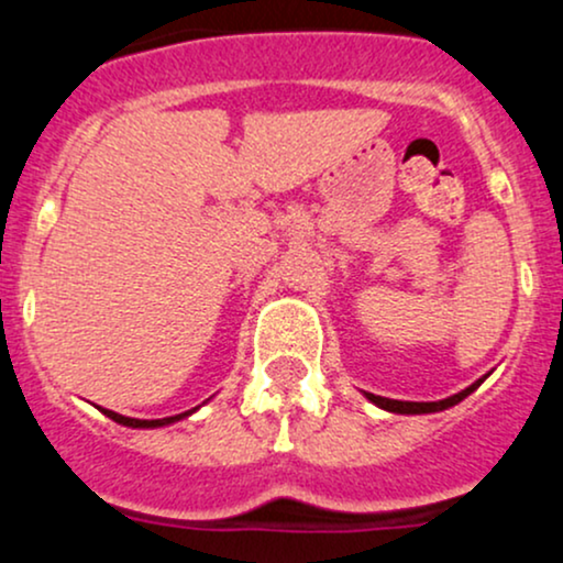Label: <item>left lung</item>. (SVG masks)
<instances>
[{
    "label": "left lung",
    "instance_id": "1",
    "mask_svg": "<svg viewBox=\"0 0 563 563\" xmlns=\"http://www.w3.org/2000/svg\"><path fill=\"white\" fill-rule=\"evenodd\" d=\"M487 376H489V373H487ZM487 376H484V378H487ZM484 378L474 380V384L466 386V389L452 394V397H448V399H439V402H405V399L378 397V394H371V391H365V397L371 399V402L376 407H380V410L399 412V416H423V412H442V410H448V407H455L457 402H463V399H466L471 391L479 389V386L484 384Z\"/></svg>",
    "mask_w": 563,
    "mask_h": 563
}]
</instances>
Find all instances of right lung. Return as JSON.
<instances>
[{"mask_svg": "<svg viewBox=\"0 0 563 563\" xmlns=\"http://www.w3.org/2000/svg\"><path fill=\"white\" fill-rule=\"evenodd\" d=\"M198 407H192V410H187V412H179V416L156 418V421H142V418H126V416H119V412H113V410H106V407H100V412H102V416L111 418V421H115V423L129 426V429H161V426H172V423H177V421H185V418L192 416V412H196Z\"/></svg>", "mask_w": 563, "mask_h": 563, "instance_id": "right-lung-1", "label": "right lung"}]
</instances>
